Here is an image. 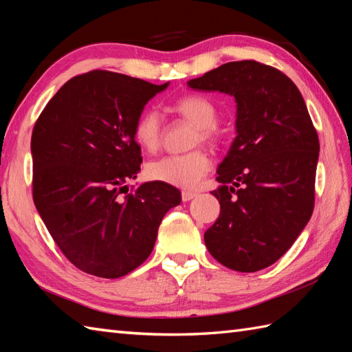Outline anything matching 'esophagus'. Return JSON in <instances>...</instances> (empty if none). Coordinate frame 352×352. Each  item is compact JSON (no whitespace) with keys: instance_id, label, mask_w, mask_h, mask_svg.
Returning a JSON list of instances; mask_svg holds the SVG:
<instances>
[{"instance_id":"1","label":"esophagus","mask_w":352,"mask_h":352,"mask_svg":"<svg viewBox=\"0 0 352 352\" xmlns=\"http://www.w3.org/2000/svg\"><path fill=\"white\" fill-rule=\"evenodd\" d=\"M195 197H197L195 192H189V190H183L182 192V199L184 201V203H188V201L193 199Z\"/></svg>"}]
</instances>
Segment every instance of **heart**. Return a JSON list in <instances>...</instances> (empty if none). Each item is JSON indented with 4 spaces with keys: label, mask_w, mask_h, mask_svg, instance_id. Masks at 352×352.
<instances>
[{
    "label": "heart",
    "mask_w": 352,
    "mask_h": 352,
    "mask_svg": "<svg viewBox=\"0 0 352 352\" xmlns=\"http://www.w3.org/2000/svg\"><path fill=\"white\" fill-rule=\"evenodd\" d=\"M174 110L186 121L197 126V133L193 136L195 145L201 140L213 144L218 139V130L214 126L218 121V110L210 100L201 95H188L174 104ZM162 136L163 126L160 115L155 110H145L134 125V139L146 151L154 153L162 144ZM210 168V157L198 149L188 154L166 155L149 162L145 170L146 177L153 182L182 189H193Z\"/></svg>",
    "instance_id": "obj_1"
}]
</instances>
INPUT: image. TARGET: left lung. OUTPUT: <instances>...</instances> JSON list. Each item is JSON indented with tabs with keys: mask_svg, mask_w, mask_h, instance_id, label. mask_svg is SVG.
<instances>
[{
	"mask_svg": "<svg viewBox=\"0 0 352 352\" xmlns=\"http://www.w3.org/2000/svg\"><path fill=\"white\" fill-rule=\"evenodd\" d=\"M193 91L234 96L236 138L216 170L219 218L208 252L239 272L275 263L311 218L319 139L301 92L278 69L230 62L188 81Z\"/></svg>",
	"mask_w": 352,
	"mask_h": 352,
	"instance_id": "obj_1",
	"label": "left lung"
}]
</instances>
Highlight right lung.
<instances>
[{
	"mask_svg": "<svg viewBox=\"0 0 352 352\" xmlns=\"http://www.w3.org/2000/svg\"><path fill=\"white\" fill-rule=\"evenodd\" d=\"M169 83L109 71L77 76L58 89L32 134L33 199L51 237L74 266L119 278L151 254L163 216L182 203L174 186L142 183L134 125Z\"/></svg>",
	"mask_w": 352,
	"mask_h": 352,
	"instance_id": "obj_1",
	"label": "right lung"
}]
</instances>
